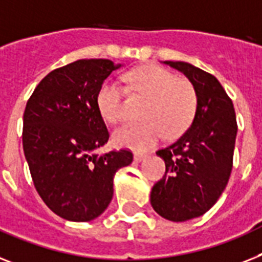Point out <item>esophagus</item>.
Returning a JSON list of instances; mask_svg holds the SVG:
<instances>
[{"label": "esophagus", "mask_w": 262, "mask_h": 262, "mask_svg": "<svg viewBox=\"0 0 262 262\" xmlns=\"http://www.w3.org/2000/svg\"><path fill=\"white\" fill-rule=\"evenodd\" d=\"M144 158H146V155L140 154V152H135V154H134V161H135L136 163H139V162L143 161Z\"/></svg>", "instance_id": "1"}]
</instances>
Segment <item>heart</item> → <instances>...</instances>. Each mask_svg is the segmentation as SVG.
I'll use <instances>...</instances> for the list:
<instances>
[{"instance_id":"heart-1","label":"heart","mask_w":262,"mask_h":262,"mask_svg":"<svg viewBox=\"0 0 262 262\" xmlns=\"http://www.w3.org/2000/svg\"><path fill=\"white\" fill-rule=\"evenodd\" d=\"M131 94L147 99L142 112L143 123H127L112 134L114 143L135 151L154 147L166 134L172 139L182 135L193 123L198 96L193 83L177 77L161 67L147 66L123 76ZM124 90L115 81H105L96 95L101 118L116 123L123 118Z\"/></svg>"}]
</instances>
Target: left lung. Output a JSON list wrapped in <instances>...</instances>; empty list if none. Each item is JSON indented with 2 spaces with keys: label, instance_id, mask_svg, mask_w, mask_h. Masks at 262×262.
I'll use <instances>...</instances> for the list:
<instances>
[{
  "label": "left lung",
  "instance_id": "obj_1",
  "mask_svg": "<svg viewBox=\"0 0 262 262\" xmlns=\"http://www.w3.org/2000/svg\"><path fill=\"white\" fill-rule=\"evenodd\" d=\"M193 83L198 96L193 123L170 146L157 151L165 177L151 190V206L161 217L185 222L206 213L228 185L237 122L232 100L213 75L185 61H163Z\"/></svg>",
  "mask_w": 262,
  "mask_h": 262
}]
</instances>
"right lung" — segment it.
I'll return each mask as SVG.
<instances>
[{"label":"right lung","instance_id":"right-lung-1","mask_svg":"<svg viewBox=\"0 0 262 262\" xmlns=\"http://www.w3.org/2000/svg\"><path fill=\"white\" fill-rule=\"evenodd\" d=\"M120 67L105 58L71 62L48 73L27 103L23 146L34 187L68 221H92L104 213L116 171L133 162L127 150L95 152L110 138L97 91Z\"/></svg>","mask_w":262,"mask_h":262}]
</instances>
